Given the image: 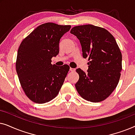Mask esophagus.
<instances>
[{
  "label": "esophagus",
  "mask_w": 135,
  "mask_h": 135,
  "mask_svg": "<svg viewBox=\"0 0 135 135\" xmlns=\"http://www.w3.org/2000/svg\"><path fill=\"white\" fill-rule=\"evenodd\" d=\"M70 71H71V72H75V69H74V68H70Z\"/></svg>",
  "instance_id": "1"
}]
</instances>
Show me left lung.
<instances>
[{
    "label": "left lung",
    "mask_w": 135,
    "mask_h": 135,
    "mask_svg": "<svg viewBox=\"0 0 135 135\" xmlns=\"http://www.w3.org/2000/svg\"><path fill=\"white\" fill-rule=\"evenodd\" d=\"M71 33L78 38L83 57L89 61L88 73L76 69L77 91L84 99L101 102L113 92L120 77L122 56L119 46L108 30L92 25L75 26Z\"/></svg>",
    "instance_id": "8db88e82"
}]
</instances>
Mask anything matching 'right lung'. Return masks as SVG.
I'll list each match as a JSON object with an SVG mask.
<instances>
[{
    "label": "right lung",
    "mask_w": 135,
    "mask_h": 135,
    "mask_svg": "<svg viewBox=\"0 0 135 135\" xmlns=\"http://www.w3.org/2000/svg\"><path fill=\"white\" fill-rule=\"evenodd\" d=\"M70 25L46 23L23 39L18 48L16 70L23 90L33 102L42 104L58 95L70 67L51 64L59 42Z\"/></svg>",
    "instance_id": "right-lung-1"
}]
</instances>
